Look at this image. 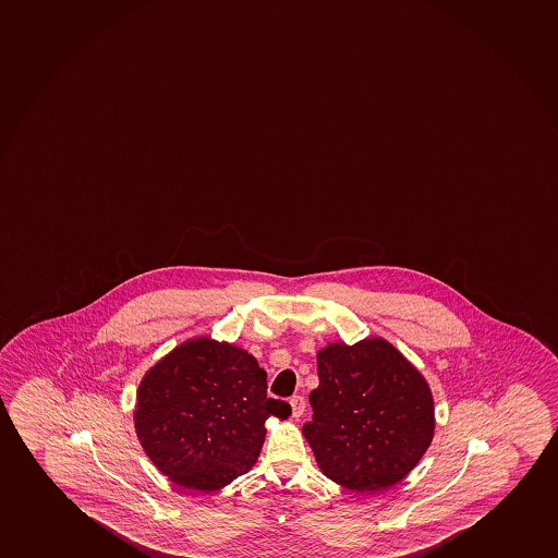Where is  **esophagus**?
Returning a JSON list of instances; mask_svg holds the SVG:
<instances>
[{
  "label": "esophagus",
  "instance_id": "esophagus-1",
  "mask_svg": "<svg viewBox=\"0 0 558 558\" xmlns=\"http://www.w3.org/2000/svg\"><path fill=\"white\" fill-rule=\"evenodd\" d=\"M290 408H292V416L300 418L303 411H305V400H303V397H292L290 398Z\"/></svg>",
  "mask_w": 558,
  "mask_h": 558
}]
</instances>
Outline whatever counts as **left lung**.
<instances>
[{
    "label": "left lung",
    "instance_id": "left-lung-1",
    "mask_svg": "<svg viewBox=\"0 0 558 558\" xmlns=\"http://www.w3.org/2000/svg\"><path fill=\"white\" fill-rule=\"evenodd\" d=\"M320 385L303 426L318 468L353 494L405 478L434 439V398L423 374L379 337L331 342L316 355Z\"/></svg>",
    "mask_w": 558,
    "mask_h": 558
}]
</instances>
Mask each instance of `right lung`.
Returning <instances> with one entry per match:
<instances>
[{
    "instance_id": "add662e5",
    "label": "right lung",
    "mask_w": 558,
    "mask_h": 558,
    "mask_svg": "<svg viewBox=\"0 0 558 558\" xmlns=\"http://www.w3.org/2000/svg\"><path fill=\"white\" fill-rule=\"evenodd\" d=\"M266 372L244 348L197 337L148 368L137 389L135 434L158 471L192 494H210L255 465L268 416Z\"/></svg>"
}]
</instances>
